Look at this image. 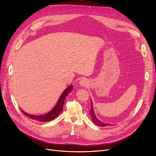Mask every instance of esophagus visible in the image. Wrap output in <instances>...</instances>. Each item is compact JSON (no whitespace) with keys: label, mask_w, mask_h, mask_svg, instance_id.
Masks as SVG:
<instances>
[{"label":"esophagus","mask_w":156,"mask_h":156,"mask_svg":"<svg viewBox=\"0 0 156 156\" xmlns=\"http://www.w3.org/2000/svg\"><path fill=\"white\" fill-rule=\"evenodd\" d=\"M80 85L81 86H82V87L87 86V85H88V82H87V80L85 79V78L81 79V80L80 81Z\"/></svg>","instance_id":"obj_1"}]
</instances>
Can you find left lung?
Segmentation results:
<instances>
[{
    "mask_svg": "<svg viewBox=\"0 0 156 156\" xmlns=\"http://www.w3.org/2000/svg\"><path fill=\"white\" fill-rule=\"evenodd\" d=\"M92 106H91V110L90 111V114L91 116V118L92 120L93 121L94 123L97 126H99L101 127H104V126H111L110 124H108V123H105V122H103L101 121H99L98 119L96 116H95V114L94 113V109H93V107H92V104H91Z\"/></svg>",
    "mask_w": 156,
    "mask_h": 156,
    "instance_id": "1",
    "label": "left lung"
}]
</instances>
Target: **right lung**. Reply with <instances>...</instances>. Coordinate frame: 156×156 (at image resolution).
<instances>
[{
  "label": "right lung",
  "mask_w": 156,
  "mask_h": 156,
  "mask_svg": "<svg viewBox=\"0 0 156 156\" xmlns=\"http://www.w3.org/2000/svg\"><path fill=\"white\" fill-rule=\"evenodd\" d=\"M72 90H73V85H70L69 87H68L65 90L62 92V94L61 95L58 101H57L54 108L50 112H48L46 114H44V115L34 116V115H31V114L25 112L22 109H21V110L24 116L30 118L31 119L38 121H41V122H47V121H52L58 116L60 112H61V111H62L63 105L64 104L66 98V96Z\"/></svg>",
  "instance_id": "1"
}]
</instances>
